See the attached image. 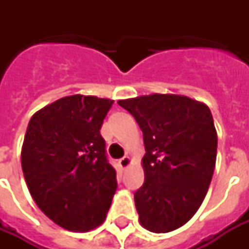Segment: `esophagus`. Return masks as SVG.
I'll use <instances>...</instances> for the list:
<instances>
[{"mask_svg": "<svg viewBox=\"0 0 249 249\" xmlns=\"http://www.w3.org/2000/svg\"><path fill=\"white\" fill-rule=\"evenodd\" d=\"M119 165H120L121 169H126L129 165H130V159H129V156H124V158H121L119 160Z\"/></svg>", "mask_w": 249, "mask_h": 249, "instance_id": "esophagus-1", "label": "esophagus"}]
</instances>
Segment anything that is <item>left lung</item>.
Returning a JSON list of instances; mask_svg holds the SVG:
<instances>
[{"instance_id": "obj_1", "label": "left lung", "mask_w": 249, "mask_h": 249, "mask_svg": "<svg viewBox=\"0 0 249 249\" xmlns=\"http://www.w3.org/2000/svg\"><path fill=\"white\" fill-rule=\"evenodd\" d=\"M143 133L144 183L134 193L141 225L169 232L196 213L212 181L217 132L211 109L185 95L123 99Z\"/></svg>"}]
</instances>
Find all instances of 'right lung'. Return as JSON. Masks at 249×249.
<instances>
[{
	"mask_svg": "<svg viewBox=\"0 0 249 249\" xmlns=\"http://www.w3.org/2000/svg\"><path fill=\"white\" fill-rule=\"evenodd\" d=\"M113 101L93 95L60 98L29 120L21 169L38 208L71 231L105 221L116 191L101 128Z\"/></svg>",
	"mask_w": 249,
	"mask_h": 249,
	"instance_id": "obj_1",
	"label": "right lung"
}]
</instances>
